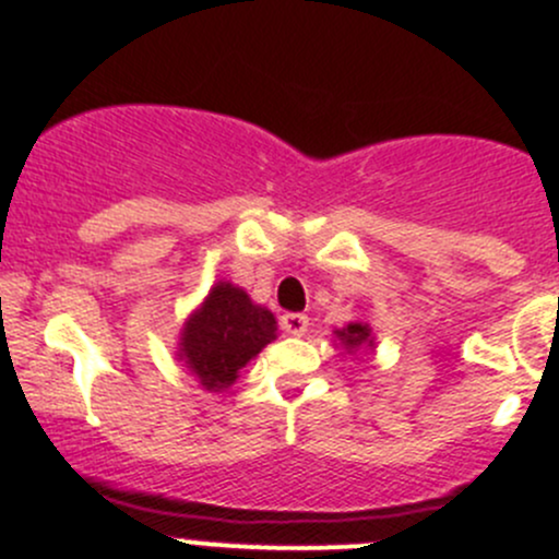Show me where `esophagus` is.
Listing matches in <instances>:
<instances>
[{
  "instance_id": "1",
  "label": "esophagus",
  "mask_w": 559,
  "mask_h": 559,
  "mask_svg": "<svg viewBox=\"0 0 559 559\" xmlns=\"http://www.w3.org/2000/svg\"><path fill=\"white\" fill-rule=\"evenodd\" d=\"M281 330L289 335H306L308 316L306 313H284L281 316Z\"/></svg>"
}]
</instances>
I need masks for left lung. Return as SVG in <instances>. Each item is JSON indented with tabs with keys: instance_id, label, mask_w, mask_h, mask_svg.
<instances>
[{
	"instance_id": "obj_1",
	"label": "left lung",
	"mask_w": 559,
	"mask_h": 559,
	"mask_svg": "<svg viewBox=\"0 0 559 559\" xmlns=\"http://www.w3.org/2000/svg\"><path fill=\"white\" fill-rule=\"evenodd\" d=\"M335 337L343 343L346 352H357L362 346H373V337H370V326L362 321H352L343 330H335Z\"/></svg>"
}]
</instances>
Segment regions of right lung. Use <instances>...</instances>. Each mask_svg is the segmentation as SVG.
<instances>
[{
	"label": "right lung",
	"instance_id": "obj_1",
	"mask_svg": "<svg viewBox=\"0 0 559 559\" xmlns=\"http://www.w3.org/2000/svg\"><path fill=\"white\" fill-rule=\"evenodd\" d=\"M275 316L251 302L240 286L218 281L200 308L186 319L178 357L211 392L233 386L270 341H275Z\"/></svg>",
	"mask_w": 559,
	"mask_h": 559
}]
</instances>
